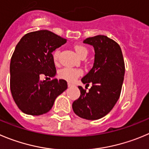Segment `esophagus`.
<instances>
[{"label": "esophagus", "instance_id": "1", "mask_svg": "<svg viewBox=\"0 0 149 149\" xmlns=\"http://www.w3.org/2000/svg\"><path fill=\"white\" fill-rule=\"evenodd\" d=\"M68 87H72V86H73V84H72V83H70V82H68Z\"/></svg>", "mask_w": 149, "mask_h": 149}]
</instances>
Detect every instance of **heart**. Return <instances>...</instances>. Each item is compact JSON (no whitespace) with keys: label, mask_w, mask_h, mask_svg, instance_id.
Segmentation results:
<instances>
[{"label":"heart","mask_w":149,"mask_h":149,"mask_svg":"<svg viewBox=\"0 0 149 149\" xmlns=\"http://www.w3.org/2000/svg\"><path fill=\"white\" fill-rule=\"evenodd\" d=\"M74 49L76 51V54L81 58L82 56L87 55V49L83 45H76L74 46ZM59 54V50L56 49L53 54L54 60H56L58 59ZM82 74V71L79 69H73L70 68H65L59 71V76L62 79H65L68 81H74L79 76Z\"/></svg>","instance_id":"b5f03b06"}]
</instances>
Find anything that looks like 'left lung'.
<instances>
[{
	"label": "left lung",
	"instance_id": "left-lung-1",
	"mask_svg": "<svg viewBox=\"0 0 149 149\" xmlns=\"http://www.w3.org/2000/svg\"><path fill=\"white\" fill-rule=\"evenodd\" d=\"M83 42L93 45L95 51L93 66L81 79L92 87L86 92L79 86L81 95L73 103L76 115L87 120H98L112 109L121 92L125 65L120 45L104 35L89 37Z\"/></svg>",
	"mask_w": 149,
	"mask_h": 149
}]
</instances>
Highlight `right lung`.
<instances>
[{"label":"right lung","instance_id":"right-lung-1","mask_svg":"<svg viewBox=\"0 0 149 149\" xmlns=\"http://www.w3.org/2000/svg\"><path fill=\"white\" fill-rule=\"evenodd\" d=\"M67 40L48 30L25 34L15 47L10 62V90L25 114L40 115L51 110L55 99L68 88L64 79L40 80L56 76L53 51Z\"/></svg>","mask_w":149,"mask_h":149}]
</instances>
